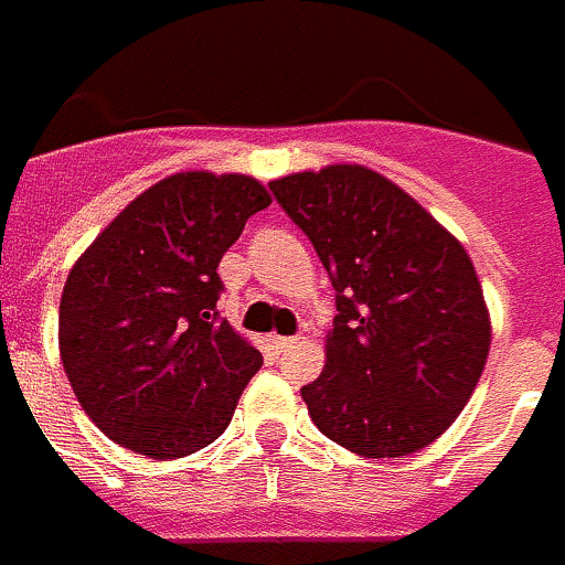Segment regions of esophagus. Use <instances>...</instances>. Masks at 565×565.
<instances>
[{"instance_id":"obj_1","label":"esophagus","mask_w":565,"mask_h":565,"mask_svg":"<svg viewBox=\"0 0 565 565\" xmlns=\"http://www.w3.org/2000/svg\"><path fill=\"white\" fill-rule=\"evenodd\" d=\"M295 340L298 338H282V334H270V347H274L276 353H286L295 347Z\"/></svg>"}]
</instances>
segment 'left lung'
Wrapping results in <instances>:
<instances>
[{"instance_id":"1","label":"left lung","mask_w":565,"mask_h":565,"mask_svg":"<svg viewBox=\"0 0 565 565\" xmlns=\"http://www.w3.org/2000/svg\"><path fill=\"white\" fill-rule=\"evenodd\" d=\"M338 291L326 367L301 398L316 429L367 459L429 447L490 355V310L462 243L362 163L270 182Z\"/></svg>"}]
</instances>
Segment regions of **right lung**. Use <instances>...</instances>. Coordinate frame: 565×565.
Listing matches in <instances>:
<instances>
[{"label": "right lung", "mask_w": 565, "mask_h": 565, "mask_svg": "<svg viewBox=\"0 0 565 565\" xmlns=\"http://www.w3.org/2000/svg\"><path fill=\"white\" fill-rule=\"evenodd\" d=\"M267 206L252 175H167L72 264L60 359L84 414L115 444L182 459L227 429L262 353L218 319V262Z\"/></svg>", "instance_id": "right-lung-1"}]
</instances>
